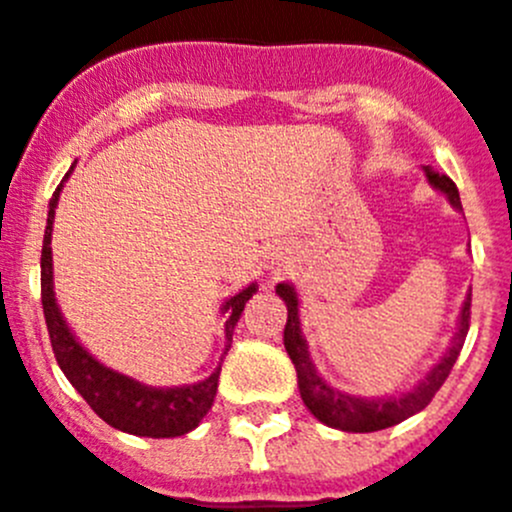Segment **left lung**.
Instances as JSON below:
<instances>
[{"label": "left lung", "mask_w": 512, "mask_h": 512, "mask_svg": "<svg viewBox=\"0 0 512 512\" xmlns=\"http://www.w3.org/2000/svg\"><path fill=\"white\" fill-rule=\"evenodd\" d=\"M424 176H427L429 186H434L437 191H442L447 202L452 204V209L462 212L460 191H457L455 181L450 176L437 174L429 166H424ZM275 293L285 300L288 305V323H285V351H288L290 361L295 364L298 371V389L300 399L308 407V412L313 414L318 422H323L326 427L341 429V432H379V429L394 427V424L404 422V419L414 417V414L422 412L429 401L434 399V394L439 391V386L444 384V379L450 376L452 366H455L457 356L462 351V343H465L467 328H470V295L472 290H467V298L462 303L460 315H457V328L455 336H452L450 348L442 353L437 364L427 371L424 379H419L417 384L409 391H401L396 396H356L348 394V391L336 389V386L328 384L318 369H315L313 358H310L308 341L303 336V326H300V300L295 293L293 283H278L275 285Z\"/></svg>", "instance_id": "left-lung-1"}]
</instances>
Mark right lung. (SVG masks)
I'll list each match as a JSON object with an SVG mask.
<instances>
[{
    "label": "right lung",
    "instance_id": "obj_1",
    "mask_svg": "<svg viewBox=\"0 0 512 512\" xmlns=\"http://www.w3.org/2000/svg\"><path fill=\"white\" fill-rule=\"evenodd\" d=\"M75 166L65 174L62 184L70 179ZM62 184L57 186L55 194L50 199V212H47V227L45 240H42V310H45L47 333H50L52 351H55L57 364H60L62 374L68 376L70 384L75 386L80 396L90 404L95 414L103 419L105 424H111L113 429H121L126 434H136V437H181V434L191 432L199 427L207 412L212 409L214 396H217L219 371H222V361L227 356L229 346H232V333L237 321H240L245 303L257 293V283H250L242 288L240 293L229 295L222 303V315H227L224 321V351L222 361L217 369L207 376V379L197 381V384L184 386H148L143 381L131 379V376L121 374V371L111 369V366L100 364L98 358L75 338L70 331L65 315H62L60 305L55 298V280H52V224H55V209L60 202Z\"/></svg>",
    "mask_w": 512,
    "mask_h": 512
}]
</instances>
